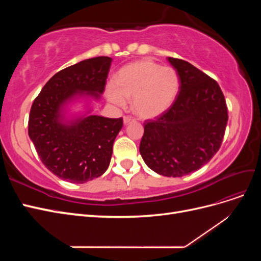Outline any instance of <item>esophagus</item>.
<instances>
[{
    "mask_svg": "<svg viewBox=\"0 0 261 261\" xmlns=\"http://www.w3.org/2000/svg\"><path fill=\"white\" fill-rule=\"evenodd\" d=\"M133 121H135V118H134V117H132L129 115L124 116V124H128V123H130Z\"/></svg>",
    "mask_w": 261,
    "mask_h": 261,
    "instance_id": "esophagus-1",
    "label": "esophagus"
}]
</instances>
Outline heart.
<instances>
[{
    "mask_svg": "<svg viewBox=\"0 0 261 261\" xmlns=\"http://www.w3.org/2000/svg\"><path fill=\"white\" fill-rule=\"evenodd\" d=\"M176 70L151 60H143L123 67L118 72L115 86L108 88V97L113 103L126 106L133 99V107L140 117L160 115L172 106L178 92Z\"/></svg>",
    "mask_w": 261,
    "mask_h": 261,
    "instance_id": "heart-1",
    "label": "heart"
}]
</instances>
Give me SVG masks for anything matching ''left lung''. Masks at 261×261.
I'll return each mask as SVG.
<instances>
[{"label":"left lung","instance_id":"left-lung-1","mask_svg":"<svg viewBox=\"0 0 261 261\" xmlns=\"http://www.w3.org/2000/svg\"><path fill=\"white\" fill-rule=\"evenodd\" d=\"M179 80L172 106L144 123L139 152L152 171L180 177L208 163L222 144L228 120L219 84L184 60L168 58Z\"/></svg>","mask_w":261,"mask_h":261}]
</instances>
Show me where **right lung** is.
<instances>
[{
  "mask_svg": "<svg viewBox=\"0 0 261 261\" xmlns=\"http://www.w3.org/2000/svg\"><path fill=\"white\" fill-rule=\"evenodd\" d=\"M112 59L82 61L52 76L30 109L28 134L44 167L54 175L82 184L109 168L123 117L90 115L70 125L60 122V110L75 94L98 98L106 88Z\"/></svg>",
  "mask_w": 261,
  "mask_h": 261,
  "instance_id": "right-lung-1",
  "label": "right lung"
}]
</instances>
